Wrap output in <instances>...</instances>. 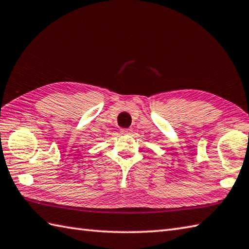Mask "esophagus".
Listing matches in <instances>:
<instances>
[{
  "label": "esophagus",
  "mask_w": 249,
  "mask_h": 249,
  "mask_svg": "<svg viewBox=\"0 0 249 249\" xmlns=\"http://www.w3.org/2000/svg\"><path fill=\"white\" fill-rule=\"evenodd\" d=\"M121 131L123 134H130L131 131H133V128H123V129H121Z\"/></svg>",
  "instance_id": "esophagus-1"
}]
</instances>
